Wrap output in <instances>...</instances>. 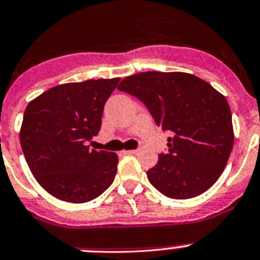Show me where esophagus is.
<instances>
[{"instance_id": "esophagus-1", "label": "esophagus", "mask_w": 260, "mask_h": 260, "mask_svg": "<svg viewBox=\"0 0 260 260\" xmlns=\"http://www.w3.org/2000/svg\"><path fill=\"white\" fill-rule=\"evenodd\" d=\"M137 152H139V150H137V149H132V150H126L125 153H128V154H137Z\"/></svg>"}]
</instances>
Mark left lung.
Here are the masks:
<instances>
[{
  "mask_svg": "<svg viewBox=\"0 0 260 260\" xmlns=\"http://www.w3.org/2000/svg\"><path fill=\"white\" fill-rule=\"evenodd\" d=\"M119 91L137 98L162 132L168 150L147 172L173 200L197 197L215 184L230 157L234 132L228 100L208 82L185 73L148 71L128 76Z\"/></svg>",
  "mask_w": 260,
  "mask_h": 260,
  "instance_id": "left-lung-1",
  "label": "left lung"
}]
</instances>
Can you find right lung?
Wrapping results in <instances>:
<instances>
[{
  "mask_svg": "<svg viewBox=\"0 0 260 260\" xmlns=\"http://www.w3.org/2000/svg\"><path fill=\"white\" fill-rule=\"evenodd\" d=\"M116 79L86 80L52 87L26 107L21 147L32 176L58 200L83 204L112 185L117 156L91 149L104 104Z\"/></svg>",
  "mask_w": 260,
  "mask_h": 260,
  "instance_id": "1",
  "label": "right lung"
}]
</instances>
